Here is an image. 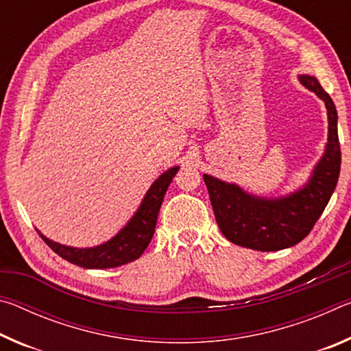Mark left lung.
Instances as JSON below:
<instances>
[{
    "instance_id": "left-lung-1",
    "label": "left lung",
    "mask_w": 351,
    "mask_h": 351,
    "mask_svg": "<svg viewBox=\"0 0 351 351\" xmlns=\"http://www.w3.org/2000/svg\"><path fill=\"white\" fill-rule=\"evenodd\" d=\"M300 82L316 93L328 110V144L304 189L282 199L254 198L235 184L204 175L218 228L234 245L263 252L297 245L311 232L335 192L341 171L336 106L317 79L300 75Z\"/></svg>"
}]
</instances>
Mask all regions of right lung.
<instances>
[{
  "mask_svg": "<svg viewBox=\"0 0 351 351\" xmlns=\"http://www.w3.org/2000/svg\"><path fill=\"white\" fill-rule=\"evenodd\" d=\"M176 171L178 167L170 169L153 182V186L147 192L144 201H142L132 221L114 239L105 243V245L90 249H75L58 245V243L46 239L40 232L38 235L57 255H60L62 258L69 261V263L80 266V268L108 269L138 260L144 254L148 243L152 241L164 195L167 192Z\"/></svg>",
  "mask_w": 351,
  "mask_h": 351,
  "instance_id": "1",
  "label": "right lung"
}]
</instances>
